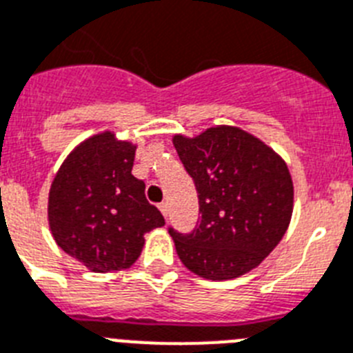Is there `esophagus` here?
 Segmentation results:
<instances>
[{
  "mask_svg": "<svg viewBox=\"0 0 353 353\" xmlns=\"http://www.w3.org/2000/svg\"><path fill=\"white\" fill-rule=\"evenodd\" d=\"M159 209H161L162 216H164V218H168V212H170V207H168V203H161V205H159Z\"/></svg>",
  "mask_w": 353,
  "mask_h": 353,
  "instance_id": "obj_1",
  "label": "esophagus"
}]
</instances>
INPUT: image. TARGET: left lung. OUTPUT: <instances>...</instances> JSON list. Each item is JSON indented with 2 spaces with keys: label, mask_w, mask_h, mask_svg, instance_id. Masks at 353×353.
<instances>
[{
  "label": "left lung",
  "mask_w": 353,
  "mask_h": 353,
  "mask_svg": "<svg viewBox=\"0 0 353 353\" xmlns=\"http://www.w3.org/2000/svg\"><path fill=\"white\" fill-rule=\"evenodd\" d=\"M196 183L201 218L189 236L170 230L180 261L207 280L255 270L275 250L293 216L294 188L285 161L264 141L234 125L194 137L173 135Z\"/></svg>",
  "instance_id": "1"
}]
</instances>
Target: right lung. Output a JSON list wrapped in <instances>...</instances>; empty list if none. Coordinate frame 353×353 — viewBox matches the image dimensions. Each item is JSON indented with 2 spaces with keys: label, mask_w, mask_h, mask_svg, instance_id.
I'll return each mask as SVG.
<instances>
[{
  "label": "right lung",
  "mask_w": 353,
  "mask_h": 353,
  "mask_svg": "<svg viewBox=\"0 0 353 353\" xmlns=\"http://www.w3.org/2000/svg\"><path fill=\"white\" fill-rule=\"evenodd\" d=\"M137 144L110 130L90 135L69 152L51 182L48 223L57 245L94 273L130 268L144 234L164 218L132 174Z\"/></svg>",
  "instance_id": "1"
}]
</instances>
